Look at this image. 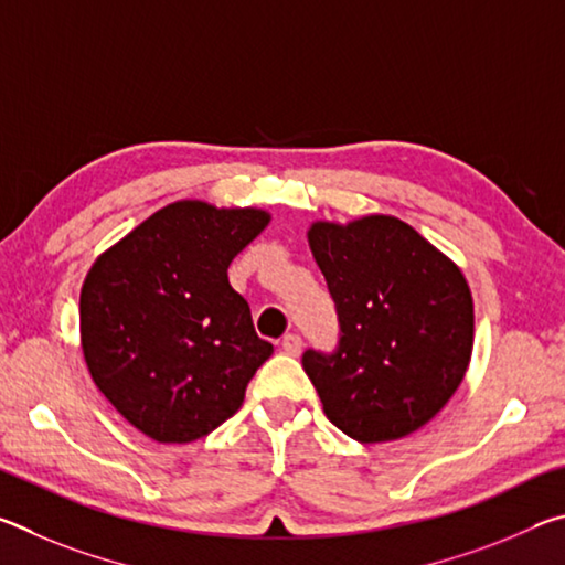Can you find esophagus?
I'll return each instance as SVG.
<instances>
[{
	"label": "esophagus",
	"mask_w": 565,
	"mask_h": 565,
	"mask_svg": "<svg viewBox=\"0 0 565 565\" xmlns=\"http://www.w3.org/2000/svg\"><path fill=\"white\" fill-rule=\"evenodd\" d=\"M301 347H303V341H301L299 333H286L284 341H281V349L289 353V356H299Z\"/></svg>",
	"instance_id": "obj_1"
}]
</instances>
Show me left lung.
Segmentation results:
<instances>
[{
    "label": "left lung",
    "instance_id": "8db88e82",
    "mask_svg": "<svg viewBox=\"0 0 565 565\" xmlns=\"http://www.w3.org/2000/svg\"><path fill=\"white\" fill-rule=\"evenodd\" d=\"M309 244L339 317L333 351L301 356L323 414L361 444L414 434L448 404L471 361L463 274L394 216L319 222Z\"/></svg>",
    "mask_w": 565,
    "mask_h": 565
}]
</instances>
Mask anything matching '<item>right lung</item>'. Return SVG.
I'll use <instances>...</instances> for the list:
<instances>
[{
    "instance_id": "obj_1",
    "label": "right lung",
    "mask_w": 565,
    "mask_h": 565,
    "mask_svg": "<svg viewBox=\"0 0 565 565\" xmlns=\"http://www.w3.org/2000/svg\"><path fill=\"white\" fill-rule=\"evenodd\" d=\"M266 224L259 209L169 204L102 254L84 279L79 329L89 374L154 441L212 434L274 353L226 276Z\"/></svg>"
}]
</instances>
